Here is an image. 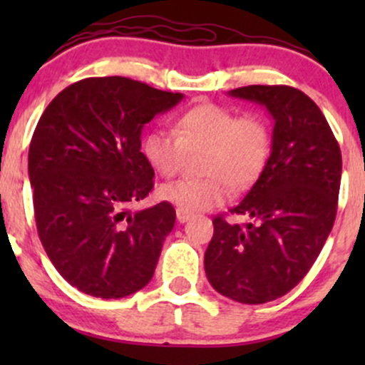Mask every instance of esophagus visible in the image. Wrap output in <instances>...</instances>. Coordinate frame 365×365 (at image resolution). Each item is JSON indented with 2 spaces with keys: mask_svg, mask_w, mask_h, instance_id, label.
I'll use <instances>...</instances> for the list:
<instances>
[{
  "mask_svg": "<svg viewBox=\"0 0 365 365\" xmlns=\"http://www.w3.org/2000/svg\"><path fill=\"white\" fill-rule=\"evenodd\" d=\"M192 217V213L187 212V210L183 208H176V219H178V222H187V220Z\"/></svg>",
  "mask_w": 365,
  "mask_h": 365,
  "instance_id": "obj_1",
  "label": "esophagus"
}]
</instances>
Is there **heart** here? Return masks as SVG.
Wrapping results in <instances>:
<instances>
[{"instance_id": "1", "label": "heart", "mask_w": 365, "mask_h": 365, "mask_svg": "<svg viewBox=\"0 0 365 365\" xmlns=\"http://www.w3.org/2000/svg\"><path fill=\"white\" fill-rule=\"evenodd\" d=\"M206 148L205 178H182L159 187L160 200L187 212L208 210L226 203L231 187L251 185L267 164L272 130L257 113L238 114L219 104L189 109L171 128H152L143 139L146 160L165 178L178 175L187 152Z\"/></svg>"}]
</instances>
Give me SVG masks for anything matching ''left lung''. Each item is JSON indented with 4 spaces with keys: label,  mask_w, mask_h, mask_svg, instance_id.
<instances>
[{
    "label": "left lung",
    "mask_w": 365,
    "mask_h": 365,
    "mask_svg": "<svg viewBox=\"0 0 365 365\" xmlns=\"http://www.w3.org/2000/svg\"><path fill=\"white\" fill-rule=\"evenodd\" d=\"M230 95L268 109L275 121L272 152L244 201L230 210L252 222L213 219L205 272L220 295L264 304L305 277L332 231L341 148L322 109L297 88L252 84Z\"/></svg>",
    "instance_id": "1"
}]
</instances>
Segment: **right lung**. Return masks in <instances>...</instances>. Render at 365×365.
I'll return each mask as SVG.
<instances>
[{"mask_svg": "<svg viewBox=\"0 0 365 365\" xmlns=\"http://www.w3.org/2000/svg\"><path fill=\"white\" fill-rule=\"evenodd\" d=\"M183 98L128 77H88L46 108L28 155L36 231L61 277L97 298H121L153 277L176 212H130L153 189L141 130Z\"/></svg>", "mask_w": 365, "mask_h": 365, "instance_id": "obj_1", "label": "right lung"}]
</instances>
